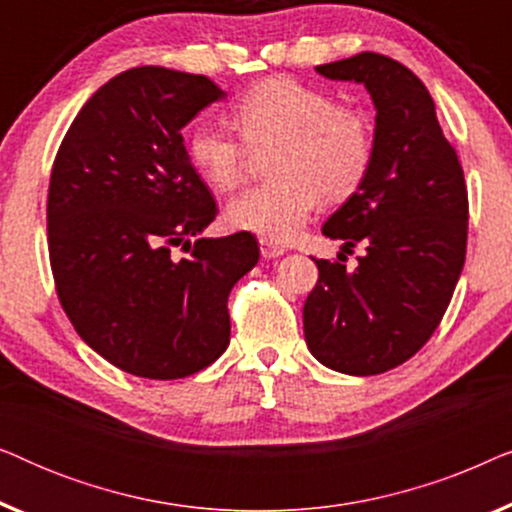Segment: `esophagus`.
<instances>
[{
    "label": "esophagus",
    "instance_id": "34e87169",
    "mask_svg": "<svg viewBox=\"0 0 512 512\" xmlns=\"http://www.w3.org/2000/svg\"><path fill=\"white\" fill-rule=\"evenodd\" d=\"M258 244H261V256L268 258V261L270 258H279L284 254V247H279V244H272L268 240H261Z\"/></svg>",
    "mask_w": 512,
    "mask_h": 512
}]
</instances>
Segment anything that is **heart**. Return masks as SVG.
Segmentation results:
<instances>
[{"label":"heart","instance_id":"heart-1","mask_svg":"<svg viewBox=\"0 0 512 512\" xmlns=\"http://www.w3.org/2000/svg\"><path fill=\"white\" fill-rule=\"evenodd\" d=\"M233 121L251 146L275 142V177L235 195L226 221L272 244L293 240L319 198L340 202L359 191L373 165L370 118L291 76H272L244 90L233 102ZM184 149L195 174L214 191L240 184L247 146L233 128L198 121L188 128Z\"/></svg>","mask_w":512,"mask_h":512}]
</instances>
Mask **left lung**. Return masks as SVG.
Listing matches in <instances>:
<instances>
[{
    "label": "left lung",
    "instance_id": "8db88e82",
    "mask_svg": "<svg viewBox=\"0 0 512 512\" xmlns=\"http://www.w3.org/2000/svg\"><path fill=\"white\" fill-rule=\"evenodd\" d=\"M314 69L368 90L375 153L359 191L321 228L345 251L361 244L363 256L354 270L317 261L305 342L326 368L377 375L417 354L450 305L466 258L464 170L429 90L401 62L359 53Z\"/></svg>",
    "mask_w": 512,
    "mask_h": 512
}]
</instances>
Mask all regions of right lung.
<instances>
[{
  "instance_id": "right-lung-1",
  "label": "right lung",
  "mask_w": 512,
  "mask_h": 512,
  "mask_svg": "<svg viewBox=\"0 0 512 512\" xmlns=\"http://www.w3.org/2000/svg\"><path fill=\"white\" fill-rule=\"evenodd\" d=\"M223 97L207 76L128 69L83 104L55 156L46 219L62 310L130 375L177 380L219 359L228 293L258 263L251 233L200 237L219 209L181 130ZM179 243L192 254L174 257Z\"/></svg>"
}]
</instances>
